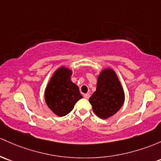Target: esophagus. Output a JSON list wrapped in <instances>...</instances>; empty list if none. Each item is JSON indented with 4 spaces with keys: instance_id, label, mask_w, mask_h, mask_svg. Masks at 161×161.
Listing matches in <instances>:
<instances>
[{
    "instance_id": "esophagus-1",
    "label": "esophagus",
    "mask_w": 161,
    "mask_h": 161,
    "mask_svg": "<svg viewBox=\"0 0 161 161\" xmlns=\"http://www.w3.org/2000/svg\"><path fill=\"white\" fill-rule=\"evenodd\" d=\"M89 96H90V94L89 93H86V94H84V97L86 98V99H89Z\"/></svg>"
}]
</instances>
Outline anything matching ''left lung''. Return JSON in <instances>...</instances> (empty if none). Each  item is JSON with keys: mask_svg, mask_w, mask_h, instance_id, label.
Returning a JSON list of instances; mask_svg holds the SVG:
<instances>
[{"mask_svg": "<svg viewBox=\"0 0 161 161\" xmlns=\"http://www.w3.org/2000/svg\"><path fill=\"white\" fill-rule=\"evenodd\" d=\"M125 95L116 72L105 69L97 79L96 90L89 98L95 114L107 119L116 114L123 105Z\"/></svg>", "mask_w": 161, "mask_h": 161, "instance_id": "obj_1", "label": "left lung"}]
</instances>
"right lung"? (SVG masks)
<instances>
[{"mask_svg":"<svg viewBox=\"0 0 161 161\" xmlns=\"http://www.w3.org/2000/svg\"><path fill=\"white\" fill-rule=\"evenodd\" d=\"M72 72L65 67H60L54 72L45 89V99L47 106L58 116L70 113L82 96L79 87L71 81Z\"/></svg>","mask_w":161,"mask_h":161,"instance_id":"add662e5","label":"right lung"}]
</instances>
